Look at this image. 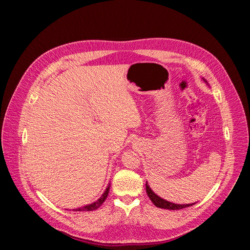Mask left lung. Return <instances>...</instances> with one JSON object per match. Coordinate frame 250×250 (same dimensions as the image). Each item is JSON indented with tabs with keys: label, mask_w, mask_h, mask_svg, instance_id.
<instances>
[{
	"label": "left lung",
	"mask_w": 250,
	"mask_h": 250,
	"mask_svg": "<svg viewBox=\"0 0 250 250\" xmlns=\"http://www.w3.org/2000/svg\"><path fill=\"white\" fill-rule=\"evenodd\" d=\"M206 81V80H204ZM207 82V81H206ZM146 192L148 197L150 198V200L153 202V204L157 208H166V209H172V210H175V209H181V208H185L188 207H191L195 203H190V204H176V203H172L169 202L167 200H165L163 198H161L160 196H157L152 190H151V188L148 186V184L146 183Z\"/></svg>",
	"instance_id": "left-lung-1"
}]
</instances>
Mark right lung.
Returning <instances> with one entry per match:
<instances>
[{"label":"right lung","instance_id":"1","mask_svg":"<svg viewBox=\"0 0 250 250\" xmlns=\"http://www.w3.org/2000/svg\"><path fill=\"white\" fill-rule=\"evenodd\" d=\"M109 188H110V185L107 186L106 190L104 191V193L102 194L101 197H100L99 199H98V200H96L95 202L90 203V204H87V206H84V207L75 208V209H73V210H75V211H84V210H85V211H89V210H95V209H97V208H99L101 207V204L105 201V199L107 198V195H108V192H109Z\"/></svg>","mask_w":250,"mask_h":250}]
</instances>
